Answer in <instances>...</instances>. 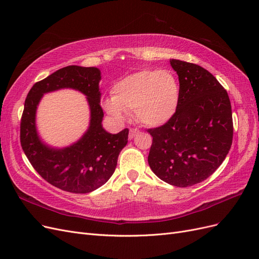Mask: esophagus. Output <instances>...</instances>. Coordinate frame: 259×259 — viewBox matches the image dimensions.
<instances>
[{"label":"esophagus","mask_w":259,"mask_h":259,"mask_svg":"<svg viewBox=\"0 0 259 259\" xmlns=\"http://www.w3.org/2000/svg\"><path fill=\"white\" fill-rule=\"evenodd\" d=\"M138 133H139V131L137 128H131L130 130V134H128V138L133 139L138 134Z\"/></svg>","instance_id":"esophagus-1"}]
</instances>
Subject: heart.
<instances>
[{
    "mask_svg": "<svg viewBox=\"0 0 259 259\" xmlns=\"http://www.w3.org/2000/svg\"><path fill=\"white\" fill-rule=\"evenodd\" d=\"M180 103V84L170 70L144 69L123 77L106 99L105 110L122 120L125 111L147 126H160L173 117Z\"/></svg>",
    "mask_w": 259,
    "mask_h": 259,
    "instance_id": "obj_1",
    "label": "heart"
}]
</instances>
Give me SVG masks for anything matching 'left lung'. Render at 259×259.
<instances>
[{
  "mask_svg": "<svg viewBox=\"0 0 259 259\" xmlns=\"http://www.w3.org/2000/svg\"><path fill=\"white\" fill-rule=\"evenodd\" d=\"M169 61L178 74L180 103L168 122L147 130L152 136L148 163L163 182L185 188L208 178L226 159L233 137L232 111L228 93L206 69Z\"/></svg>",
  "mask_w": 259,
  "mask_h": 259,
  "instance_id": "8db88e82",
  "label": "left lung"
}]
</instances>
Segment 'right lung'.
Wrapping results in <instances>:
<instances>
[{"label": "right lung", "mask_w": 259, "mask_h": 259, "mask_svg": "<svg viewBox=\"0 0 259 259\" xmlns=\"http://www.w3.org/2000/svg\"><path fill=\"white\" fill-rule=\"evenodd\" d=\"M99 69L68 66L36 82L28 93L20 121V144L31 165L46 182L72 193H89L105 185L116 167L117 156L126 146L128 128L117 134L106 132L101 125ZM60 88L83 92L91 109L88 132L72 146L55 149L38 138L35 112L42 94Z\"/></svg>", "instance_id": "1"}]
</instances>
